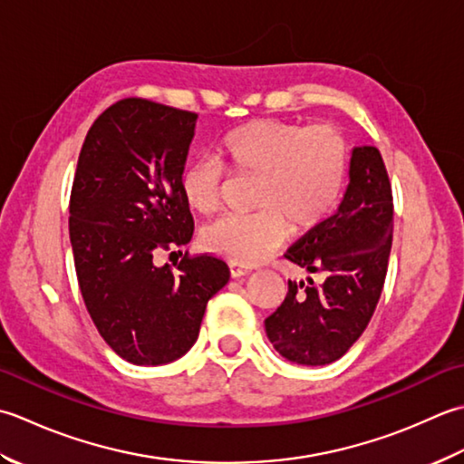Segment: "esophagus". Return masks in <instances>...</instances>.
<instances>
[{
    "mask_svg": "<svg viewBox=\"0 0 464 464\" xmlns=\"http://www.w3.org/2000/svg\"><path fill=\"white\" fill-rule=\"evenodd\" d=\"M228 268H230L232 278H240V276H246V274L252 272L248 266H242V264H236V262H230Z\"/></svg>",
    "mask_w": 464,
    "mask_h": 464,
    "instance_id": "1",
    "label": "esophagus"
}]
</instances>
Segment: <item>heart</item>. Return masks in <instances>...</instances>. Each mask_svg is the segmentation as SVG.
<instances>
[{"mask_svg": "<svg viewBox=\"0 0 464 464\" xmlns=\"http://www.w3.org/2000/svg\"><path fill=\"white\" fill-rule=\"evenodd\" d=\"M218 158L236 176H256L250 198L256 212L210 224L202 246L242 266L268 258L288 230L318 228L343 196L348 169V146L340 131L282 120H254L226 131ZM178 184L190 210L212 214L220 206L222 168L212 160L186 164Z\"/></svg>", "mask_w": 464, "mask_h": 464, "instance_id": "1", "label": "heart"}]
</instances>
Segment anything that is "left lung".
I'll use <instances>...</instances> for the list:
<instances>
[{
    "instance_id": "8db88e82",
    "label": "left lung",
    "mask_w": 464,
    "mask_h": 464,
    "mask_svg": "<svg viewBox=\"0 0 464 464\" xmlns=\"http://www.w3.org/2000/svg\"><path fill=\"white\" fill-rule=\"evenodd\" d=\"M392 192L381 152L356 146L336 212L286 252L324 285L288 280V295L264 320L272 346L286 361L323 366L346 354L371 323L392 246Z\"/></svg>"
}]
</instances>
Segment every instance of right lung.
<instances>
[{"mask_svg": "<svg viewBox=\"0 0 464 464\" xmlns=\"http://www.w3.org/2000/svg\"><path fill=\"white\" fill-rule=\"evenodd\" d=\"M196 120L156 102L121 100L93 121L75 168L70 242L82 296L111 351L138 366L190 351L208 300L230 278L226 262L208 254L184 256L174 270L154 262L192 240L178 179Z\"/></svg>", "mask_w": 464, "mask_h": 464, "instance_id": "add662e5", "label": "right lung"}]
</instances>
